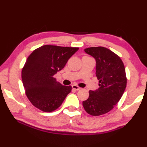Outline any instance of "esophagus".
Masks as SVG:
<instances>
[{
    "label": "esophagus",
    "mask_w": 147,
    "mask_h": 147,
    "mask_svg": "<svg viewBox=\"0 0 147 147\" xmlns=\"http://www.w3.org/2000/svg\"><path fill=\"white\" fill-rule=\"evenodd\" d=\"M72 88H73V89H75V90H76V91H78V90H80V89H81V88H80V87H78L76 85H73L72 86Z\"/></svg>",
    "instance_id": "obj_1"
}]
</instances>
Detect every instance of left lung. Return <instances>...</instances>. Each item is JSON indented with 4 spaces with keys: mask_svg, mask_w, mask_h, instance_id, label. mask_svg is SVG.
<instances>
[{
    "mask_svg": "<svg viewBox=\"0 0 147 147\" xmlns=\"http://www.w3.org/2000/svg\"><path fill=\"white\" fill-rule=\"evenodd\" d=\"M84 51L95 59L99 88L89 91L82 104L89 115H101L111 111L123 96L127 82L125 68L120 57L105 47H90Z\"/></svg>",
    "mask_w": 147,
    "mask_h": 147,
    "instance_id": "8db88e82",
    "label": "left lung"
}]
</instances>
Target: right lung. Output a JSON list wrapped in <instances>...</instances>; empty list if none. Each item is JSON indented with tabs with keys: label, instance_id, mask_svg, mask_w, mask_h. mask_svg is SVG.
Masks as SVG:
<instances>
[{
	"label": "right lung",
	"instance_id": "right-lung-1",
	"mask_svg": "<svg viewBox=\"0 0 147 147\" xmlns=\"http://www.w3.org/2000/svg\"><path fill=\"white\" fill-rule=\"evenodd\" d=\"M78 47L43 45L32 52L22 69V80L30 102L45 112L58 109L72 89L58 82L54 74L63 69Z\"/></svg>",
	"mask_w": 147,
	"mask_h": 147
}]
</instances>
